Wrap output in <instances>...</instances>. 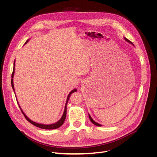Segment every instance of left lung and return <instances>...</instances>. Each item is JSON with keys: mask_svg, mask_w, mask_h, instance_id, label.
Returning a JSON list of instances; mask_svg holds the SVG:
<instances>
[{"mask_svg": "<svg viewBox=\"0 0 157 157\" xmlns=\"http://www.w3.org/2000/svg\"><path fill=\"white\" fill-rule=\"evenodd\" d=\"M124 39L125 40H126L127 42H129V43H130V44H133H133L132 43V42L130 41V40H129L128 39H127L126 38H125V37H124ZM134 46V45H133ZM88 115H89V118H90V121L94 124H95V125H96V126H101L102 125L101 124H99V123H96V122H95L93 120V118L91 117V116L90 115V114H88Z\"/></svg>", "mask_w": 157, "mask_h": 157, "instance_id": "left-lung-1", "label": "left lung"}]
</instances>
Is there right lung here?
<instances>
[{
	"label": "right lung",
	"mask_w": 157,
	"mask_h": 157,
	"mask_svg": "<svg viewBox=\"0 0 157 157\" xmlns=\"http://www.w3.org/2000/svg\"><path fill=\"white\" fill-rule=\"evenodd\" d=\"M28 41H29V40H27L25 42V44H26ZM14 71H15V61H14V62H13V72H12V79H11L12 87V89H13V91H14V86H13V75H14ZM76 91H77V90H76V89H74V90H73L72 91H71L69 93V94H68V96H67V97L66 102V105H65V107H64V113H63V115L62 117L61 118V119H60L59 121H58L56 122L55 123H53V124H41V123H36V122L32 121L31 120H30L29 118H28V117L25 115V114L24 113V111H23L22 109L21 108V106H20L19 105V108H20V109H21L22 113H23L24 116L25 117V119H26L28 121H29V123H31V124H33V125H34V126H37V127H38V128H42V129H46V130H54V129H56V128H59L60 126H61L63 125V124L64 123V121H65V119H66V106H67V104L68 100H69V98H70L71 94H72L73 93L76 92ZM18 105H19V104H18Z\"/></svg>",
	"instance_id": "add662e5"
}]
</instances>
